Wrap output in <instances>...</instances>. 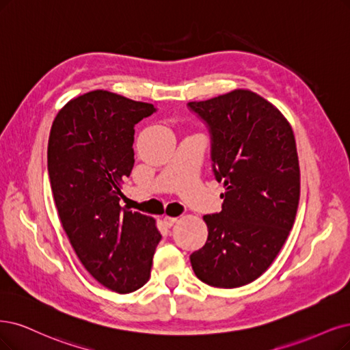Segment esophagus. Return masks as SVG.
I'll return each mask as SVG.
<instances>
[{
  "label": "esophagus",
  "mask_w": 350,
  "mask_h": 350,
  "mask_svg": "<svg viewBox=\"0 0 350 350\" xmlns=\"http://www.w3.org/2000/svg\"><path fill=\"white\" fill-rule=\"evenodd\" d=\"M177 221H178V217H174V216H164L163 217V222L165 224L167 228H172L174 224H177Z\"/></svg>",
  "instance_id": "34e87169"
}]
</instances>
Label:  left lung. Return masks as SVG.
<instances>
[{
    "label": "left lung",
    "mask_w": 350,
    "mask_h": 350,
    "mask_svg": "<svg viewBox=\"0 0 350 350\" xmlns=\"http://www.w3.org/2000/svg\"><path fill=\"white\" fill-rule=\"evenodd\" d=\"M208 124L222 211L204 215L208 241L190 255L196 277L237 288L261 277L294 225L300 164L293 128L278 108L248 89L189 102Z\"/></svg>",
    "instance_id": "8db88e82"
}]
</instances>
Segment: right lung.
<instances>
[{
    "mask_svg": "<svg viewBox=\"0 0 350 350\" xmlns=\"http://www.w3.org/2000/svg\"><path fill=\"white\" fill-rule=\"evenodd\" d=\"M154 111L151 103L98 89L70 99L49 135L47 168L62 226L88 273L120 294L148 281L161 239L154 217L120 206L134 167V126Z\"/></svg>",
    "mask_w": 350,
    "mask_h": 350,
    "instance_id": "add662e5",
    "label": "right lung"
}]
</instances>
